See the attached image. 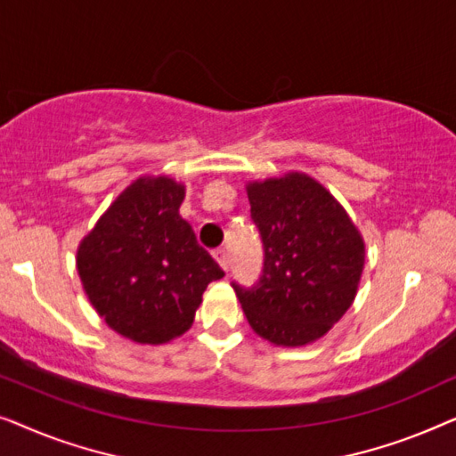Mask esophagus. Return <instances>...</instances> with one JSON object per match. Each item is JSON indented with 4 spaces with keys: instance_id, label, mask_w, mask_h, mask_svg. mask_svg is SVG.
Instances as JSON below:
<instances>
[{
    "instance_id": "obj_1",
    "label": "esophagus",
    "mask_w": 456,
    "mask_h": 456,
    "mask_svg": "<svg viewBox=\"0 0 456 456\" xmlns=\"http://www.w3.org/2000/svg\"><path fill=\"white\" fill-rule=\"evenodd\" d=\"M214 257H216V261L217 264H220L224 270H228V265H230V255H228V251L224 247H220V248H216L214 251Z\"/></svg>"
}]
</instances>
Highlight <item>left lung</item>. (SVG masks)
Returning <instances> with one entry per match:
<instances>
[{"label":"left lung","instance_id":"8db88e82","mask_svg":"<svg viewBox=\"0 0 456 456\" xmlns=\"http://www.w3.org/2000/svg\"><path fill=\"white\" fill-rule=\"evenodd\" d=\"M264 245L253 286L232 282L261 338L301 346L322 338L351 307L365 245L340 203L314 178L292 172L247 186Z\"/></svg>","mask_w":456,"mask_h":456}]
</instances>
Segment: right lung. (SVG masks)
I'll use <instances>...</instances> for the list:
<instances>
[{
	"mask_svg": "<svg viewBox=\"0 0 456 456\" xmlns=\"http://www.w3.org/2000/svg\"><path fill=\"white\" fill-rule=\"evenodd\" d=\"M184 186L139 178L80 242L85 292L118 334L161 345L191 328L203 290L224 270L178 214Z\"/></svg>",
	"mask_w": 456,
	"mask_h": 456,
	"instance_id": "add662e5",
	"label": "right lung"
}]
</instances>
